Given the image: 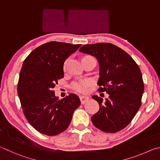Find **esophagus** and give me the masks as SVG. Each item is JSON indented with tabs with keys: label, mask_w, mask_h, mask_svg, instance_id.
Masks as SVG:
<instances>
[{
	"label": "esophagus",
	"mask_w": 160,
	"mask_h": 160,
	"mask_svg": "<svg viewBox=\"0 0 160 160\" xmlns=\"http://www.w3.org/2000/svg\"><path fill=\"white\" fill-rule=\"evenodd\" d=\"M80 101H81V103H82V104H85V103L87 101H88L89 97H87V96H80Z\"/></svg>",
	"instance_id": "1"
}]
</instances>
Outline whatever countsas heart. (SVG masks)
<instances>
[{
	"label": "heart",
	"mask_w": 160,
	"mask_h": 160,
	"mask_svg": "<svg viewBox=\"0 0 160 160\" xmlns=\"http://www.w3.org/2000/svg\"><path fill=\"white\" fill-rule=\"evenodd\" d=\"M66 63L64 64V68H66ZM90 82L88 80H82L79 82H75L72 85V90L81 93H85L88 90V87L90 86Z\"/></svg>",
	"instance_id": "b5f03b06"
}]
</instances>
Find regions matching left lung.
<instances>
[{
	"instance_id": "obj_1",
	"label": "left lung",
	"mask_w": 160,
	"mask_h": 160,
	"mask_svg": "<svg viewBox=\"0 0 160 160\" xmlns=\"http://www.w3.org/2000/svg\"><path fill=\"white\" fill-rule=\"evenodd\" d=\"M80 52L98 61L99 92H106V101L97 95L98 112L92 116L94 126L106 132H116L128 125L141 106L144 92L141 71L126 51L109 43L83 45Z\"/></svg>"
}]
</instances>
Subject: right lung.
Returning a JSON list of instances; mask_svg holds the SVG:
<instances>
[{
	"mask_svg": "<svg viewBox=\"0 0 160 160\" xmlns=\"http://www.w3.org/2000/svg\"><path fill=\"white\" fill-rule=\"evenodd\" d=\"M80 46L48 42L32 51L23 62L18 94L27 120L41 133L52 136L64 131L80 105L76 94L58 99L53 90L64 76L65 61Z\"/></svg>",
	"mask_w": 160,
	"mask_h": 160,
	"instance_id": "1",
	"label": "right lung"
}]
</instances>
